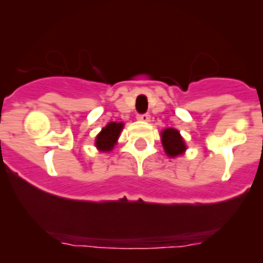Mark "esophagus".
<instances>
[{"instance_id": "obj_1", "label": "esophagus", "mask_w": 263, "mask_h": 263, "mask_svg": "<svg viewBox=\"0 0 263 263\" xmlns=\"http://www.w3.org/2000/svg\"><path fill=\"white\" fill-rule=\"evenodd\" d=\"M138 120L139 122L143 123H148L151 120V116L148 114H143V115H138Z\"/></svg>"}]
</instances>
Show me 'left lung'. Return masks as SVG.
Instances as JSON below:
<instances>
[{
	"label": "left lung",
	"instance_id": "8db88e82",
	"mask_svg": "<svg viewBox=\"0 0 263 263\" xmlns=\"http://www.w3.org/2000/svg\"><path fill=\"white\" fill-rule=\"evenodd\" d=\"M160 135H161V144H163L166 156L175 159L185 154L186 144L180 135V131L176 128H165Z\"/></svg>",
	"mask_w": 263,
	"mask_h": 263
}]
</instances>
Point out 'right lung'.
I'll use <instances>...</instances> for the list:
<instances>
[{
    "instance_id": "obj_1",
    "label": "right lung",
    "mask_w": 263,
    "mask_h": 263,
    "mask_svg": "<svg viewBox=\"0 0 263 263\" xmlns=\"http://www.w3.org/2000/svg\"><path fill=\"white\" fill-rule=\"evenodd\" d=\"M124 127V123L109 122L106 127L102 128V131L97 135L95 138V147L100 152H109L118 143V139L120 136Z\"/></svg>"
}]
</instances>
